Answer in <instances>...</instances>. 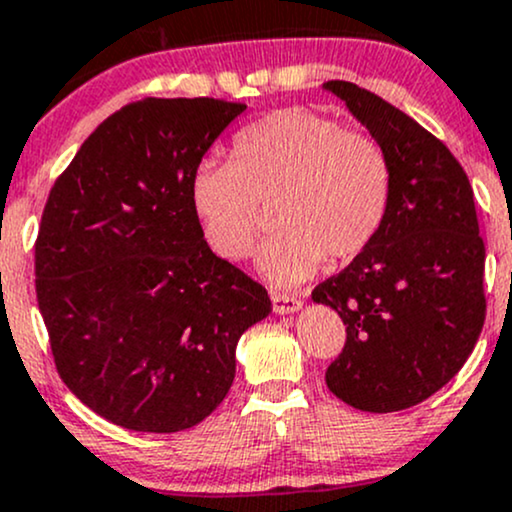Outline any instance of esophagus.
Here are the masks:
<instances>
[{
	"label": "esophagus",
	"instance_id": "esophagus-1",
	"mask_svg": "<svg viewBox=\"0 0 512 512\" xmlns=\"http://www.w3.org/2000/svg\"><path fill=\"white\" fill-rule=\"evenodd\" d=\"M272 305L279 315H289V313H296V310L303 305V301L298 296H293V293H276L274 291Z\"/></svg>",
	"mask_w": 512,
	"mask_h": 512
}]
</instances>
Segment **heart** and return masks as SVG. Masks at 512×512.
Here are the masks:
<instances>
[{
    "instance_id": "1",
    "label": "heart",
    "mask_w": 512,
    "mask_h": 512,
    "mask_svg": "<svg viewBox=\"0 0 512 512\" xmlns=\"http://www.w3.org/2000/svg\"><path fill=\"white\" fill-rule=\"evenodd\" d=\"M392 199V163L373 134L289 108L243 127L233 161L204 158L192 170L190 207L223 260L250 255L262 209L279 233L260 252L274 284H301L322 262L344 264L378 238Z\"/></svg>"
}]
</instances>
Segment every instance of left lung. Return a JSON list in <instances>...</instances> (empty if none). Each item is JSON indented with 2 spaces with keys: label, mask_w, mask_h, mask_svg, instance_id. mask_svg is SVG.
I'll return each instance as SVG.
<instances>
[{
  "label": "left lung",
  "mask_w": 512,
  "mask_h": 512,
  "mask_svg": "<svg viewBox=\"0 0 512 512\" xmlns=\"http://www.w3.org/2000/svg\"><path fill=\"white\" fill-rule=\"evenodd\" d=\"M385 146L392 199L378 238L349 267L315 286L337 310L346 344L325 380L349 407L402 411L450 383L486 317L484 260L474 192L460 161L407 113L351 81H327Z\"/></svg>",
  "instance_id": "obj_1"
}]
</instances>
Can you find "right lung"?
Returning <instances> with one entry per match:
<instances>
[{"label":"right lung","mask_w":512,"mask_h":512,"mask_svg":"<svg viewBox=\"0 0 512 512\" xmlns=\"http://www.w3.org/2000/svg\"><path fill=\"white\" fill-rule=\"evenodd\" d=\"M219 98H144L81 144L52 185L35 293L64 385L110 424L197 426L236 378V344L272 313L262 284L216 257L190 178L243 113Z\"/></svg>","instance_id":"right-lung-1"}]
</instances>
